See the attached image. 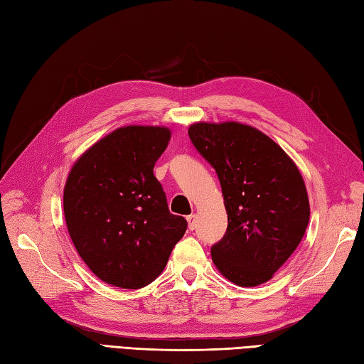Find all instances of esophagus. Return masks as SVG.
<instances>
[{
    "label": "esophagus",
    "mask_w": 364,
    "mask_h": 364,
    "mask_svg": "<svg viewBox=\"0 0 364 364\" xmlns=\"http://www.w3.org/2000/svg\"><path fill=\"white\" fill-rule=\"evenodd\" d=\"M188 223H189V229L193 230L195 228H197V215L195 213H192V215L188 217Z\"/></svg>",
    "instance_id": "1"
}]
</instances>
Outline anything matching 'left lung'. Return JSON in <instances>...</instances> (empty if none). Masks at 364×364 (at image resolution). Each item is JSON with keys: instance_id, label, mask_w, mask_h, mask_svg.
I'll list each match as a JSON object with an SVG mask.
<instances>
[{"instance_id": "8db88e82", "label": "left lung", "mask_w": 364, "mask_h": 364, "mask_svg": "<svg viewBox=\"0 0 364 364\" xmlns=\"http://www.w3.org/2000/svg\"><path fill=\"white\" fill-rule=\"evenodd\" d=\"M189 136L215 169L228 212L226 234L210 249L213 264L238 286L269 282L300 245L309 223L300 171L252 126L195 123Z\"/></svg>"}]
</instances>
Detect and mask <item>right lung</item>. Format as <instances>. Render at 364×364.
Wrapping results in <instances>:
<instances>
[{
  "mask_svg": "<svg viewBox=\"0 0 364 364\" xmlns=\"http://www.w3.org/2000/svg\"><path fill=\"white\" fill-rule=\"evenodd\" d=\"M169 139L167 127H119L89 147L68 176L63 208L69 235L107 284L152 283L188 229V221L169 212L154 175Z\"/></svg>",
  "mask_w": 364,
  "mask_h": 364,
  "instance_id": "1",
  "label": "right lung"
}]
</instances>
